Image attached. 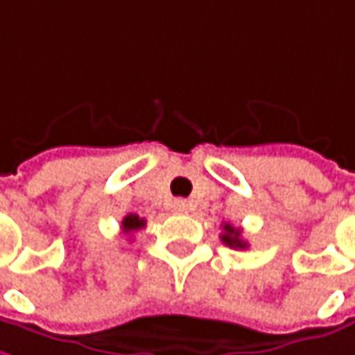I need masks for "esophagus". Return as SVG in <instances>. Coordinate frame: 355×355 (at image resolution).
<instances>
[{"instance_id": "esophagus-1", "label": "esophagus", "mask_w": 355, "mask_h": 355, "mask_svg": "<svg viewBox=\"0 0 355 355\" xmlns=\"http://www.w3.org/2000/svg\"><path fill=\"white\" fill-rule=\"evenodd\" d=\"M175 209H177L178 213H187V211H189V201L177 199V201H175Z\"/></svg>"}]
</instances>
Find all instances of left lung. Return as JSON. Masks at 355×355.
Wrapping results in <instances>:
<instances>
[{"mask_svg":"<svg viewBox=\"0 0 355 355\" xmlns=\"http://www.w3.org/2000/svg\"><path fill=\"white\" fill-rule=\"evenodd\" d=\"M221 242L225 243V245H230V248H248V243L242 240V232H240V230H236V227H234V225H230V223H225V225H223Z\"/></svg>","mask_w":355,"mask_h":355,"instance_id":"8db88e82","label":"left lung"}]
</instances>
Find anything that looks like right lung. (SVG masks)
<instances>
[{
  "mask_svg": "<svg viewBox=\"0 0 355 355\" xmlns=\"http://www.w3.org/2000/svg\"><path fill=\"white\" fill-rule=\"evenodd\" d=\"M144 225H146V221L140 217V215H136V213L125 215V217H123V221H121V230H123V234L138 232V230H142Z\"/></svg>",
  "mask_w": 355,
  "mask_h": 355,
  "instance_id": "add662e5",
  "label": "right lung"
}]
</instances>
